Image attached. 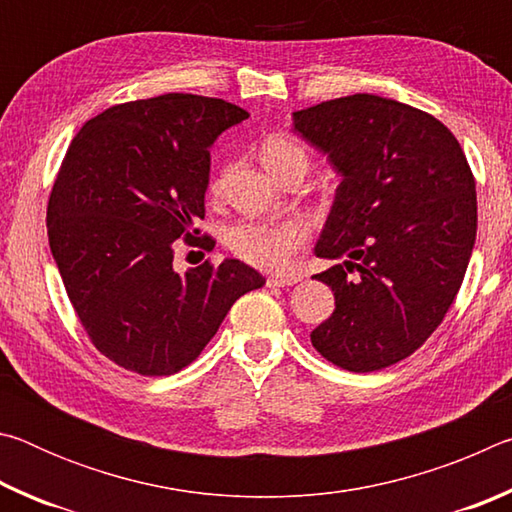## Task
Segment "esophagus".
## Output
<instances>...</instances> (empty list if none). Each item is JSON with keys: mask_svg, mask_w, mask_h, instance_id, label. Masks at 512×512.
I'll return each mask as SVG.
<instances>
[{"mask_svg": "<svg viewBox=\"0 0 512 512\" xmlns=\"http://www.w3.org/2000/svg\"><path fill=\"white\" fill-rule=\"evenodd\" d=\"M302 280L300 275L291 273V275H275V277H268L266 284L268 287H293V284H298Z\"/></svg>", "mask_w": 512, "mask_h": 512, "instance_id": "esophagus-1", "label": "esophagus"}]
</instances>
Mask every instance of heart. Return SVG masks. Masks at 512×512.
Listing matches in <instances>:
<instances>
[{
  "label": "heart",
  "instance_id": "obj_1",
  "mask_svg": "<svg viewBox=\"0 0 512 512\" xmlns=\"http://www.w3.org/2000/svg\"><path fill=\"white\" fill-rule=\"evenodd\" d=\"M305 158V151L289 137H268L262 146V160L268 171H277L291 160ZM219 187L214 180L212 189ZM309 225L302 219L287 221H244L232 225L225 241L232 253L246 264L264 268V271H282L291 264L293 255L307 244Z\"/></svg>",
  "mask_w": 512,
  "mask_h": 512
}]
</instances>
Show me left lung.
<instances>
[{
  "label": "left lung",
  "mask_w": 512,
  "mask_h": 512,
  "mask_svg": "<svg viewBox=\"0 0 512 512\" xmlns=\"http://www.w3.org/2000/svg\"><path fill=\"white\" fill-rule=\"evenodd\" d=\"M293 131L341 176L314 253L345 262L314 275L336 309L311 343L350 372L393 366L429 339L461 289L476 239L470 164L436 117L375 94L293 112Z\"/></svg>",
  "instance_id": "obj_1"
}]
</instances>
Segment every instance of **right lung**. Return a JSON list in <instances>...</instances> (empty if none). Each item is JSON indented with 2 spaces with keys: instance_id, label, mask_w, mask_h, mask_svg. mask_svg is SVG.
<instances>
[{
  "instance_id": "obj_1",
  "label": "right lung",
  "mask_w": 512,
  "mask_h": 512,
  "mask_svg": "<svg viewBox=\"0 0 512 512\" xmlns=\"http://www.w3.org/2000/svg\"><path fill=\"white\" fill-rule=\"evenodd\" d=\"M248 117L223 99L171 92L108 108L69 144L49 196V246L90 341L117 366L183 370L235 300L264 287L239 259L173 268L176 241L201 232L210 146Z\"/></svg>"
}]
</instances>
